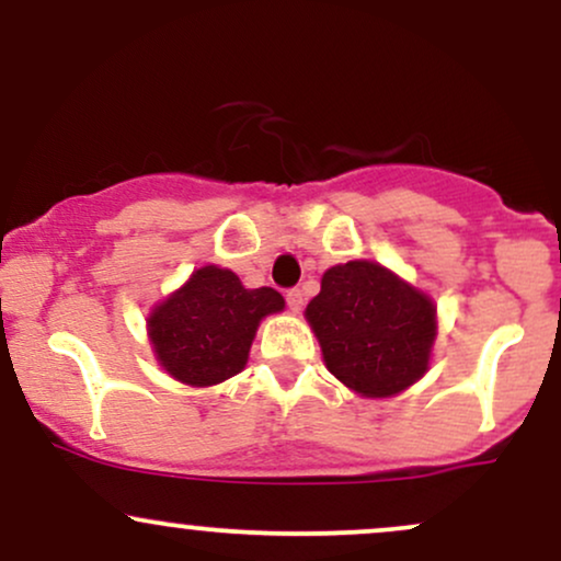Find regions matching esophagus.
<instances>
[{
	"label": "esophagus",
	"mask_w": 561,
	"mask_h": 561,
	"mask_svg": "<svg viewBox=\"0 0 561 561\" xmlns=\"http://www.w3.org/2000/svg\"><path fill=\"white\" fill-rule=\"evenodd\" d=\"M287 306H289V311L293 313H300V308H302V293L300 289H287Z\"/></svg>",
	"instance_id": "1"
}]
</instances>
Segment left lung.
<instances>
[{"label":"left lung","mask_w":561,"mask_h":561,"mask_svg":"<svg viewBox=\"0 0 561 561\" xmlns=\"http://www.w3.org/2000/svg\"><path fill=\"white\" fill-rule=\"evenodd\" d=\"M306 321L327 369L364 398H390L427 375L437 337V306L377 261L327 268Z\"/></svg>","instance_id":"1"}]
</instances>
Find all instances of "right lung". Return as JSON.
Here are the masks:
<instances>
[{"label":"right lung","mask_w":561,"mask_h":561,"mask_svg":"<svg viewBox=\"0 0 561 561\" xmlns=\"http://www.w3.org/2000/svg\"><path fill=\"white\" fill-rule=\"evenodd\" d=\"M285 311L274 287L248 289L231 268L199 266L147 313L156 362L190 388H210L240 375L259 324Z\"/></svg>","instance_id":"add662e5"}]
</instances>
